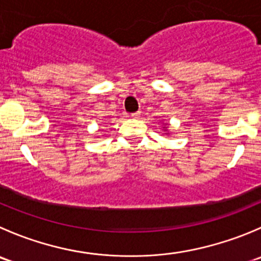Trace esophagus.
Wrapping results in <instances>:
<instances>
[{
    "label": "esophagus",
    "mask_w": 261,
    "mask_h": 261,
    "mask_svg": "<svg viewBox=\"0 0 261 261\" xmlns=\"http://www.w3.org/2000/svg\"><path fill=\"white\" fill-rule=\"evenodd\" d=\"M140 115H141L140 112H135V113H131V115H128V117H131V118H138V117H140Z\"/></svg>",
    "instance_id": "esophagus-1"
}]
</instances>
